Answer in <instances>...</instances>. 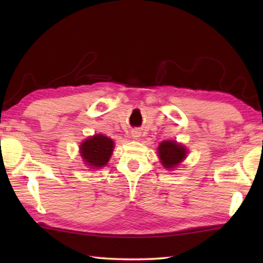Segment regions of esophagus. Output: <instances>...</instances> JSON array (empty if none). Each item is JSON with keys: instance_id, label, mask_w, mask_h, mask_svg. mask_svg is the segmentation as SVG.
<instances>
[{"instance_id": "34e87169", "label": "esophagus", "mask_w": 263, "mask_h": 263, "mask_svg": "<svg viewBox=\"0 0 263 263\" xmlns=\"http://www.w3.org/2000/svg\"><path fill=\"white\" fill-rule=\"evenodd\" d=\"M131 136L133 139H139V137L141 136V132H139V130H133L131 132Z\"/></svg>"}]
</instances>
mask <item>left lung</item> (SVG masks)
<instances>
[{
    "label": "left lung",
    "mask_w": 263,
    "mask_h": 263,
    "mask_svg": "<svg viewBox=\"0 0 263 263\" xmlns=\"http://www.w3.org/2000/svg\"><path fill=\"white\" fill-rule=\"evenodd\" d=\"M159 158L166 169H174L186 158L188 149L174 140H164L158 147Z\"/></svg>",
    "instance_id": "left-lung-1"
}]
</instances>
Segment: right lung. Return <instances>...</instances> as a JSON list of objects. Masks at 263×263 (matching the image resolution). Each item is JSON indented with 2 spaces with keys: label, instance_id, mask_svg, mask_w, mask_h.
<instances>
[{
  "label": "right lung",
  "instance_id": "right-lung-1",
  "mask_svg": "<svg viewBox=\"0 0 263 263\" xmlns=\"http://www.w3.org/2000/svg\"><path fill=\"white\" fill-rule=\"evenodd\" d=\"M114 147L112 139L103 135H95L89 137L80 145V154L87 166L99 169L108 163Z\"/></svg>",
  "mask_w": 263,
  "mask_h": 263
}]
</instances>
